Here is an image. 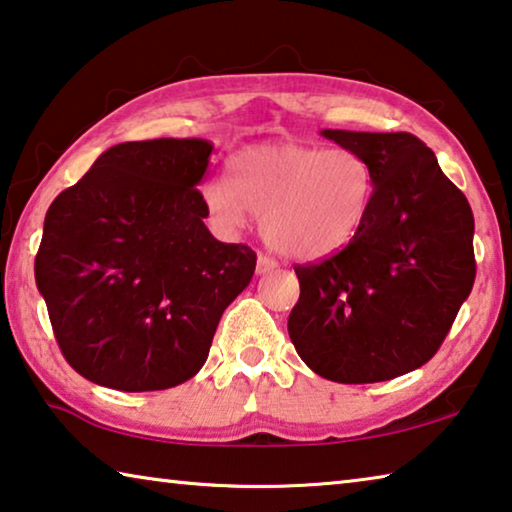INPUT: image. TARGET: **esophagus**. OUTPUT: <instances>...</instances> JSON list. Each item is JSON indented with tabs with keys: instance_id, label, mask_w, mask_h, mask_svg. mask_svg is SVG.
Wrapping results in <instances>:
<instances>
[{
	"instance_id": "34e87169",
	"label": "esophagus",
	"mask_w": 512,
	"mask_h": 512,
	"mask_svg": "<svg viewBox=\"0 0 512 512\" xmlns=\"http://www.w3.org/2000/svg\"><path fill=\"white\" fill-rule=\"evenodd\" d=\"M275 268H277V262L273 257H268V255L257 257V275H266V273L275 271Z\"/></svg>"
}]
</instances>
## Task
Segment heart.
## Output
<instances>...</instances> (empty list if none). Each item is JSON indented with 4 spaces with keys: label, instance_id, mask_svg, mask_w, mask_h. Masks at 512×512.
Listing matches in <instances>:
<instances>
[{
    "label": "heart",
    "instance_id": "b5f03b06",
    "mask_svg": "<svg viewBox=\"0 0 512 512\" xmlns=\"http://www.w3.org/2000/svg\"><path fill=\"white\" fill-rule=\"evenodd\" d=\"M375 196V171L359 151L262 144L230 160V183L212 178L203 203L225 235L262 219L266 244L291 259H323L357 237Z\"/></svg>",
    "mask_w": 512,
    "mask_h": 512
}]
</instances>
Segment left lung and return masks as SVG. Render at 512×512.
I'll return each mask as SVG.
<instances>
[{
    "mask_svg": "<svg viewBox=\"0 0 512 512\" xmlns=\"http://www.w3.org/2000/svg\"><path fill=\"white\" fill-rule=\"evenodd\" d=\"M320 135L370 162L375 196L341 253L296 266L289 336L316 375L375 384L424 366L445 341L474 284V216L415 135Z\"/></svg>",
    "mask_w": 512,
    "mask_h": 512,
    "instance_id": "1",
    "label": "left lung"
}]
</instances>
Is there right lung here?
Segmentation results:
<instances>
[{
  "label": "right lung",
  "mask_w": 512,
  "mask_h": 512,
  "mask_svg": "<svg viewBox=\"0 0 512 512\" xmlns=\"http://www.w3.org/2000/svg\"><path fill=\"white\" fill-rule=\"evenodd\" d=\"M212 142H124L56 196L36 255V284L65 359L124 393L192 379L225 307L257 255L207 230L198 192Z\"/></svg>",
  "instance_id": "right-lung-1"
}]
</instances>
